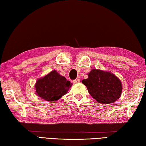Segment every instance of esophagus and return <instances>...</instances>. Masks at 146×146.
<instances>
[{
    "mask_svg": "<svg viewBox=\"0 0 146 146\" xmlns=\"http://www.w3.org/2000/svg\"><path fill=\"white\" fill-rule=\"evenodd\" d=\"M80 79H79V78L76 79V80H73V83H80Z\"/></svg>",
    "mask_w": 146,
    "mask_h": 146,
    "instance_id": "esophagus-1",
    "label": "esophagus"
}]
</instances>
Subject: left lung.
<instances>
[{
  "mask_svg": "<svg viewBox=\"0 0 146 146\" xmlns=\"http://www.w3.org/2000/svg\"><path fill=\"white\" fill-rule=\"evenodd\" d=\"M89 78L82 81L91 96L103 104H113L120 98L122 86L121 81L109 72L92 69Z\"/></svg>",
  "mask_w": 146,
  "mask_h": 146,
  "instance_id": "obj_1",
  "label": "left lung"
}]
</instances>
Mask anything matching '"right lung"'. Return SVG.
Wrapping results in <instances>:
<instances>
[{
  "instance_id": "1",
  "label": "right lung",
  "mask_w": 146,
  "mask_h": 146,
  "mask_svg": "<svg viewBox=\"0 0 146 146\" xmlns=\"http://www.w3.org/2000/svg\"><path fill=\"white\" fill-rule=\"evenodd\" d=\"M72 83L55 70L39 78L35 85L37 95L48 102H56L66 94Z\"/></svg>"
}]
</instances>
